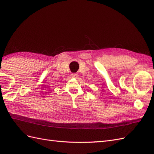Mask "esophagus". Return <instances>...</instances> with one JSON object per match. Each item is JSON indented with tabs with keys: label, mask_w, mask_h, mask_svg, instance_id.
<instances>
[{
	"label": "esophagus",
	"mask_w": 154,
	"mask_h": 154,
	"mask_svg": "<svg viewBox=\"0 0 154 154\" xmlns=\"http://www.w3.org/2000/svg\"><path fill=\"white\" fill-rule=\"evenodd\" d=\"M73 78H78V74L77 73H72V76H71Z\"/></svg>",
	"instance_id": "esophagus-1"
}]
</instances>
